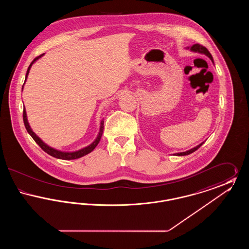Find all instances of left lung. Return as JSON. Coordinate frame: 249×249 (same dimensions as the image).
<instances>
[{
  "instance_id": "1",
  "label": "left lung",
  "mask_w": 249,
  "mask_h": 249,
  "mask_svg": "<svg viewBox=\"0 0 249 249\" xmlns=\"http://www.w3.org/2000/svg\"><path fill=\"white\" fill-rule=\"evenodd\" d=\"M190 50L191 51H193V52H199V53H202V54H204V55H206L208 58H210V59L213 61V57H212V55L210 54V52L208 51V49L206 48H204L203 46H201L200 44H195V45H193L191 48H190ZM203 143V142L200 143L199 145H197V146H195V147H193V148H191L190 150H188V151H186V152H181V153H177V156H186V155H190L191 153H193L194 151H196L200 146H201V144Z\"/></svg>"
}]
</instances>
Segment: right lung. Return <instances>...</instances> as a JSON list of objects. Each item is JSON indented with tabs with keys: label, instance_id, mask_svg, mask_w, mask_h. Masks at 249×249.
I'll return each mask as SVG.
<instances>
[{
	"label": "right lung",
	"instance_id": "add662e5",
	"mask_svg": "<svg viewBox=\"0 0 249 249\" xmlns=\"http://www.w3.org/2000/svg\"><path fill=\"white\" fill-rule=\"evenodd\" d=\"M42 56H44V54H42V55L36 57V59L32 61V63L30 64V66H29V68H28V70H27V72H26L25 80L27 79V76H28V74H29V71H30V69H31L32 65L36 62L37 59H40ZM24 83H25V82H24ZM22 89H23V86H22ZM23 121L26 130L30 133V135L33 137V139L36 141V143L39 144V146H40L45 152H47L48 155H50V156H52V157H54V158H57V159H60V160H75V159H79V158L83 157L85 155L90 153V152L94 149L95 147L97 146V144L99 143V142H100V140H101V138H102V135H103V131H104V120H102V121H101V124H100V131H99L98 136H97V138L95 139L94 142H92V143H90L89 145L84 147L82 149L77 150V151H74V152H63V151L57 150V149H55V148L49 146L47 143H45V142H43V141L36 135V133L33 131V130H32L31 127H30V125H29L28 119H27V114H26L25 107L23 108Z\"/></svg>",
	"mask_w": 249,
	"mask_h": 249
}]
</instances>
